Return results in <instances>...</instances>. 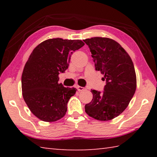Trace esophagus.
<instances>
[{
  "instance_id": "34e87169",
  "label": "esophagus",
  "mask_w": 157,
  "mask_h": 157,
  "mask_svg": "<svg viewBox=\"0 0 157 157\" xmlns=\"http://www.w3.org/2000/svg\"><path fill=\"white\" fill-rule=\"evenodd\" d=\"M77 89H78V91H79V92H80V91H84V87H82V86H77Z\"/></svg>"
}]
</instances>
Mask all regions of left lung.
I'll list each match as a JSON object with an SVG mask.
<instances>
[{"mask_svg":"<svg viewBox=\"0 0 157 157\" xmlns=\"http://www.w3.org/2000/svg\"><path fill=\"white\" fill-rule=\"evenodd\" d=\"M84 41L89 46L95 70L104 75V91L91 90L93 99L85 105L89 116L100 121L112 120L129 105L136 91V75L134 63L118 42L107 37H93Z\"/></svg>","mask_w":157,"mask_h":157,"instance_id":"1","label":"left lung"}]
</instances>
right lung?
I'll list each match as a JSON object with an SVG mask.
<instances>
[{"label":"right lung","mask_w":157,"mask_h":157,"mask_svg":"<svg viewBox=\"0 0 157 157\" xmlns=\"http://www.w3.org/2000/svg\"><path fill=\"white\" fill-rule=\"evenodd\" d=\"M81 40L49 39L33 50L21 77L22 94L32 113L45 122L59 120L75 88L59 84V74L68 68L71 55L83 46Z\"/></svg>","instance_id":"right-lung-1"}]
</instances>
